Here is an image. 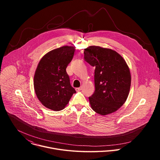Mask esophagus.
Listing matches in <instances>:
<instances>
[{
  "label": "esophagus",
  "instance_id": "34e87169",
  "mask_svg": "<svg viewBox=\"0 0 160 160\" xmlns=\"http://www.w3.org/2000/svg\"><path fill=\"white\" fill-rule=\"evenodd\" d=\"M82 89V87H78V88H75L76 91H80Z\"/></svg>",
  "mask_w": 160,
  "mask_h": 160
}]
</instances>
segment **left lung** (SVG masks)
Listing matches in <instances>:
<instances>
[{"label":"left lung","instance_id":"8db88e82","mask_svg":"<svg viewBox=\"0 0 160 160\" xmlns=\"http://www.w3.org/2000/svg\"><path fill=\"white\" fill-rule=\"evenodd\" d=\"M84 60L95 68V91L88 98L92 109L101 115L118 110L127 100L131 83L129 68L116 51L99 46L83 51Z\"/></svg>","mask_w":160,"mask_h":160}]
</instances>
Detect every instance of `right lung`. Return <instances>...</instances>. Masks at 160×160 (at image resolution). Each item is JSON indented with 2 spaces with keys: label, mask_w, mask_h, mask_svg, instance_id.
Here are the masks:
<instances>
[{
  "label": "right lung",
  "mask_w": 160,
  "mask_h": 160,
  "mask_svg": "<svg viewBox=\"0 0 160 160\" xmlns=\"http://www.w3.org/2000/svg\"><path fill=\"white\" fill-rule=\"evenodd\" d=\"M74 52L73 47L54 49L45 54L38 64L33 81L35 94L41 103L50 109L62 110L76 93L66 71Z\"/></svg>",
  "instance_id": "obj_1"
}]
</instances>
